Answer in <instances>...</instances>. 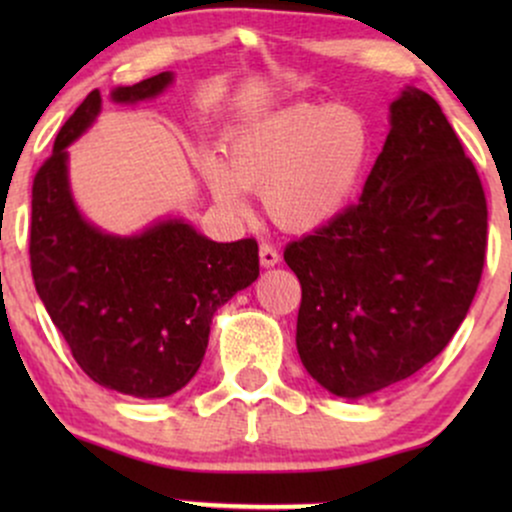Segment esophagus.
Instances as JSON below:
<instances>
[{"label":"esophagus","instance_id":"esophagus-1","mask_svg":"<svg viewBox=\"0 0 512 512\" xmlns=\"http://www.w3.org/2000/svg\"><path fill=\"white\" fill-rule=\"evenodd\" d=\"M279 250L274 248V245H269V243H262L260 245V262H262V267H274V264H279Z\"/></svg>","mask_w":512,"mask_h":512}]
</instances>
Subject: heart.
I'll list each match as a JSON object with an SVG mask.
<instances>
[{"mask_svg":"<svg viewBox=\"0 0 512 512\" xmlns=\"http://www.w3.org/2000/svg\"><path fill=\"white\" fill-rule=\"evenodd\" d=\"M370 158V127L349 105L296 103L233 134L226 163L204 154L202 170L216 202L243 216V192H262L276 226L315 231L354 199Z\"/></svg>","mask_w":512,"mask_h":512,"instance_id":"b5f03b06","label":"heart"}]
</instances>
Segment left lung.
<instances>
[{
	"label": "left lung",
	"instance_id": "1",
	"mask_svg": "<svg viewBox=\"0 0 512 512\" xmlns=\"http://www.w3.org/2000/svg\"><path fill=\"white\" fill-rule=\"evenodd\" d=\"M486 197L440 105L407 86L363 195L286 245L301 281L296 346L332 395L407 380L448 346L477 293Z\"/></svg>",
	"mask_w": 512,
	"mask_h": 512
}]
</instances>
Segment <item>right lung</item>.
<instances>
[{
    "label": "right lung",
    "mask_w": 512,
    "mask_h": 512,
    "mask_svg": "<svg viewBox=\"0 0 512 512\" xmlns=\"http://www.w3.org/2000/svg\"><path fill=\"white\" fill-rule=\"evenodd\" d=\"M161 72L110 93L115 103L156 98ZM101 113L91 91L57 134L33 180L31 272L40 301L93 383L158 399L195 378L214 313L260 276L255 238L214 243L182 219L113 236L81 216L69 187L67 146Z\"/></svg>",
    "instance_id": "right-lung-1"
}]
</instances>
